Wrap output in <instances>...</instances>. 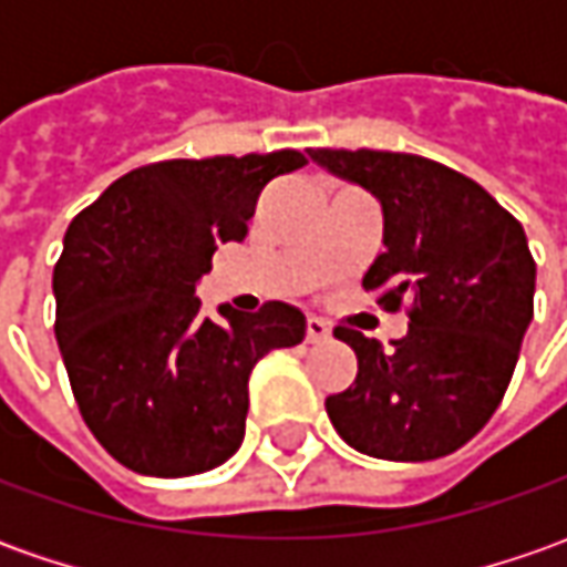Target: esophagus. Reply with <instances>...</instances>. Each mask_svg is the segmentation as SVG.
I'll return each mask as SVG.
<instances>
[{
    "label": "esophagus",
    "instance_id": "esophagus-1",
    "mask_svg": "<svg viewBox=\"0 0 567 567\" xmlns=\"http://www.w3.org/2000/svg\"><path fill=\"white\" fill-rule=\"evenodd\" d=\"M331 338V324L324 321V318L318 316H309L306 318V340L309 343H321V340Z\"/></svg>",
    "mask_w": 567,
    "mask_h": 567
}]
</instances>
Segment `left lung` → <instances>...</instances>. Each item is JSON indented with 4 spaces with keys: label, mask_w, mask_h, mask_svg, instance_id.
<instances>
[{
    "label": "left lung",
    "mask_w": 567,
    "mask_h": 567,
    "mask_svg": "<svg viewBox=\"0 0 567 567\" xmlns=\"http://www.w3.org/2000/svg\"><path fill=\"white\" fill-rule=\"evenodd\" d=\"M309 157L379 198L384 251L362 287L388 312L410 299V328L391 350L347 324L334 331L360 369L324 410L369 457H445L498 410L534 318L524 227L480 183L420 154L309 147Z\"/></svg>",
    "instance_id": "8db88e82"
}]
</instances>
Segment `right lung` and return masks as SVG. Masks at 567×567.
Segmentation results:
<instances>
[{
	"instance_id": "right-lung-1",
	"label": "right lung",
	"mask_w": 567,
	"mask_h": 567,
	"mask_svg": "<svg viewBox=\"0 0 567 567\" xmlns=\"http://www.w3.org/2000/svg\"><path fill=\"white\" fill-rule=\"evenodd\" d=\"M306 164L284 147L138 166L69 224L55 340L84 423L122 467L192 476L243 445L251 369L306 338V316L265 302L207 318L195 284L249 233L261 188Z\"/></svg>"
}]
</instances>
